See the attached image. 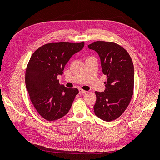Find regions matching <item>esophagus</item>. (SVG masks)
I'll return each mask as SVG.
<instances>
[{"instance_id":"obj_1","label":"esophagus","mask_w":160,"mask_h":160,"mask_svg":"<svg viewBox=\"0 0 160 160\" xmlns=\"http://www.w3.org/2000/svg\"><path fill=\"white\" fill-rule=\"evenodd\" d=\"M85 92H86L85 90H83V89H82V88H80V89H79V93H80V94H85Z\"/></svg>"}]
</instances>
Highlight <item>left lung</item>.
I'll use <instances>...</instances> for the list:
<instances>
[{"mask_svg": "<svg viewBox=\"0 0 160 160\" xmlns=\"http://www.w3.org/2000/svg\"><path fill=\"white\" fill-rule=\"evenodd\" d=\"M100 57L102 70L107 76L104 92L96 91L95 115L104 121L120 117L132 99L134 86V68L128 52L120 45L96 41L88 45Z\"/></svg>", "mask_w": 160, "mask_h": 160, "instance_id": "obj_1", "label": "left lung"}]
</instances>
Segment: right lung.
Masks as SVG:
<instances>
[{
    "label": "right lung",
    "instance_id": "right-lung-1",
    "mask_svg": "<svg viewBox=\"0 0 160 160\" xmlns=\"http://www.w3.org/2000/svg\"><path fill=\"white\" fill-rule=\"evenodd\" d=\"M84 46L81 43H46L32 55L25 72V83L31 102L39 115L48 121L58 120L70 109L79 91L59 83L64 66Z\"/></svg>",
    "mask_w": 160,
    "mask_h": 160
}]
</instances>
